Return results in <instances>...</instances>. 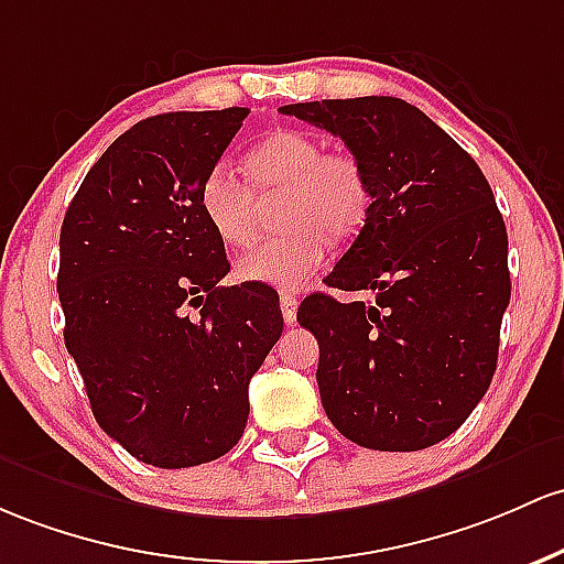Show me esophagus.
<instances>
[{
  "label": "esophagus",
  "mask_w": 564,
  "mask_h": 564,
  "mask_svg": "<svg viewBox=\"0 0 564 564\" xmlns=\"http://www.w3.org/2000/svg\"><path fill=\"white\" fill-rule=\"evenodd\" d=\"M296 305H300V302H296V296L281 294V313H283V321H286L289 326L296 321Z\"/></svg>",
  "instance_id": "esophagus-1"
}]
</instances>
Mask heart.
Here are the masks:
<instances>
[{"label":"heart","instance_id":"obj_1","mask_svg":"<svg viewBox=\"0 0 564 564\" xmlns=\"http://www.w3.org/2000/svg\"><path fill=\"white\" fill-rule=\"evenodd\" d=\"M246 178L216 163L200 182V212L216 238L240 249L253 238V195L278 200V225L286 230L240 253V281L294 292L326 253V238L356 232L369 212V182L348 152H324L321 139L302 131H275L246 154Z\"/></svg>","mask_w":564,"mask_h":564}]
</instances>
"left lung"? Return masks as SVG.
I'll list each match as a JSON object with an SVG mask.
<instances>
[{"label":"left lung","instance_id":"obj_1","mask_svg":"<svg viewBox=\"0 0 564 564\" xmlns=\"http://www.w3.org/2000/svg\"><path fill=\"white\" fill-rule=\"evenodd\" d=\"M339 135L369 182L361 232L296 321L318 339L321 404L350 442L414 453L466 423L490 388L511 296L509 235L474 158L393 96L289 104Z\"/></svg>","mask_w":564,"mask_h":564}]
</instances>
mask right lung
<instances>
[{
	"mask_svg": "<svg viewBox=\"0 0 564 564\" xmlns=\"http://www.w3.org/2000/svg\"><path fill=\"white\" fill-rule=\"evenodd\" d=\"M246 117L232 107L135 122L88 171L61 227L66 350L98 425L158 468L230 453L251 377L283 332L275 289L219 286L230 262L200 212L203 176Z\"/></svg>",
	"mask_w": 564,
	"mask_h": 564,
	"instance_id": "obj_1",
	"label": "right lung"
}]
</instances>
